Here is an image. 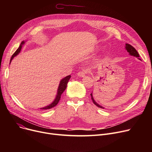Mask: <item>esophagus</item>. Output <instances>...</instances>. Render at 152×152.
Masks as SVG:
<instances>
[{"instance_id": "esophagus-1", "label": "esophagus", "mask_w": 152, "mask_h": 152, "mask_svg": "<svg viewBox=\"0 0 152 152\" xmlns=\"http://www.w3.org/2000/svg\"><path fill=\"white\" fill-rule=\"evenodd\" d=\"M86 72L87 71H86V70L80 71L78 72V73H77V76H79V77H84L85 75L86 74Z\"/></svg>"}]
</instances>
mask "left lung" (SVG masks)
Wrapping results in <instances>:
<instances>
[{
	"label": "left lung",
	"mask_w": 152,
	"mask_h": 152,
	"mask_svg": "<svg viewBox=\"0 0 152 152\" xmlns=\"http://www.w3.org/2000/svg\"><path fill=\"white\" fill-rule=\"evenodd\" d=\"M126 49L127 50V51L129 52V55H132V56H134V57H137V58H138L139 60H140V58H139V53H138V52H137V51L135 50V48L134 47H132L131 45H130V44H126ZM91 99H92V102H93V103H94V104L96 105V106H97L98 107H99V108H104L103 107H102V106H100V105H99L98 103H97V102H95V101L94 100V98H93V96H92V93H91Z\"/></svg>",
	"instance_id": "8db88e82"
}]
</instances>
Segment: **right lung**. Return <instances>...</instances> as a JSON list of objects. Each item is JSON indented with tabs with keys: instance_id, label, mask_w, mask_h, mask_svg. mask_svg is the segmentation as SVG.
Segmentation results:
<instances>
[{
	"instance_id": "right-lung-1",
	"label": "right lung",
	"mask_w": 152,
	"mask_h": 152,
	"mask_svg": "<svg viewBox=\"0 0 152 152\" xmlns=\"http://www.w3.org/2000/svg\"><path fill=\"white\" fill-rule=\"evenodd\" d=\"M24 44H25V42L24 41H22V42L21 43L20 47L18 48V49L15 51V52L12 55V57H11V59H10V64L12 60V59L15 57V56H17L21 51V48H22V45H23ZM71 77V76L69 75V76H66L65 77H64L63 79H62L60 83V84H59V86H58V91H57V96H56V98L54 100V101L51 103L50 105H48L47 107H45L44 108H41V110H49V109H50L53 107H54L55 106L57 105L58 104V103L61 98V94H63V92L65 91V90L66 89V86H67V84L68 83V81L69 80V79Z\"/></svg>"
}]
</instances>
